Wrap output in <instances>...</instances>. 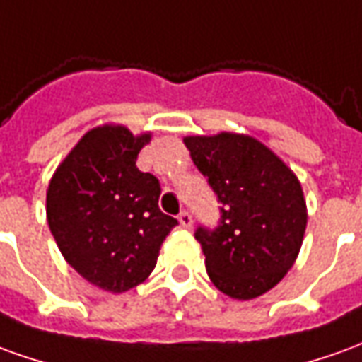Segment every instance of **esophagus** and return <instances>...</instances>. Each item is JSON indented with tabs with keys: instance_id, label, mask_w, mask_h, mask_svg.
<instances>
[{
	"instance_id": "1",
	"label": "esophagus",
	"mask_w": 362,
	"mask_h": 362,
	"mask_svg": "<svg viewBox=\"0 0 362 362\" xmlns=\"http://www.w3.org/2000/svg\"><path fill=\"white\" fill-rule=\"evenodd\" d=\"M178 221H180V225L184 227V229H189V227H192V223H194V219H192V214H189V211H186V209L178 214Z\"/></svg>"
}]
</instances>
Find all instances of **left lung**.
Listing matches in <instances>:
<instances>
[{
  "label": "left lung",
  "mask_w": 362,
  "mask_h": 362,
  "mask_svg": "<svg viewBox=\"0 0 362 362\" xmlns=\"http://www.w3.org/2000/svg\"><path fill=\"white\" fill-rule=\"evenodd\" d=\"M184 143L221 204L216 227L198 225L194 233L211 282L237 300L269 292L302 247L308 214L300 182L257 139L221 133Z\"/></svg>",
  "instance_id": "1"
}]
</instances>
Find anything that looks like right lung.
Masks as SVG:
<instances>
[{
    "label": "right lung",
    "mask_w": 362,
    "mask_h": 362,
    "mask_svg": "<svg viewBox=\"0 0 362 362\" xmlns=\"http://www.w3.org/2000/svg\"><path fill=\"white\" fill-rule=\"evenodd\" d=\"M151 135L103 125L80 139L52 176L47 219L72 269L95 286L125 292L145 280L178 225L158 207L160 182L137 156Z\"/></svg>",
    "instance_id": "add662e5"
}]
</instances>
